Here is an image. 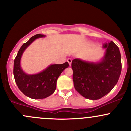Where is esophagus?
<instances>
[{"instance_id":"34e87169","label":"esophagus","mask_w":131,"mask_h":131,"mask_svg":"<svg viewBox=\"0 0 131 131\" xmlns=\"http://www.w3.org/2000/svg\"><path fill=\"white\" fill-rule=\"evenodd\" d=\"M67 61H68V62L69 65H70V66L71 65V62H72V59H71V58H68Z\"/></svg>"}]
</instances>
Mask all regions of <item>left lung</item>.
I'll use <instances>...</instances> for the list:
<instances>
[{"mask_svg":"<svg viewBox=\"0 0 131 131\" xmlns=\"http://www.w3.org/2000/svg\"><path fill=\"white\" fill-rule=\"evenodd\" d=\"M106 53L100 62L89 63L76 58L72 61L73 79L76 91L82 97L97 100L112 91L121 71L119 47L113 41L103 45Z\"/></svg>","mask_w":131,"mask_h":131,"instance_id":"left-lung-1","label":"left lung"}]
</instances>
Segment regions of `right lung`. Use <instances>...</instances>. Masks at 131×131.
I'll list each match as a JSON object with an SVG mask.
<instances>
[{"label":"right lung","instance_id":"obj_1","mask_svg":"<svg viewBox=\"0 0 131 131\" xmlns=\"http://www.w3.org/2000/svg\"><path fill=\"white\" fill-rule=\"evenodd\" d=\"M44 36L41 34H36L27 42L23 43L15 58L13 64V75L16 85L25 95L34 99L47 98L53 94L56 89L57 79L69 66L68 62L61 64H52L41 73L32 75L26 74L23 71L20 60L23 52L34 40Z\"/></svg>","mask_w":131,"mask_h":131}]
</instances>
